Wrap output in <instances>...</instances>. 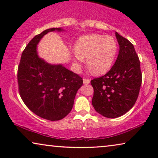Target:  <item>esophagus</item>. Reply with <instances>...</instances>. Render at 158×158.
<instances>
[{"mask_svg": "<svg viewBox=\"0 0 158 158\" xmlns=\"http://www.w3.org/2000/svg\"><path fill=\"white\" fill-rule=\"evenodd\" d=\"M83 83H85V84L90 83V80L87 79V78H84L83 79Z\"/></svg>", "mask_w": 158, "mask_h": 158, "instance_id": "1", "label": "esophagus"}]
</instances>
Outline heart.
Returning a JSON list of instances; mask_svg holds the SVG:
<instances>
[{"instance_id":"obj_1","label":"heart","mask_w":158,"mask_h":158,"mask_svg":"<svg viewBox=\"0 0 158 158\" xmlns=\"http://www.w3.org/2000/svg\"><path fill=\"white\" fill-rule=\"evenodd\" d=\"M118 45L113 36L101 34H89L81 36L75 44V55L73 66L81 70L83 60L96 75L106 73L111 68L117 53Z\"/></svg>"}]
</instances>
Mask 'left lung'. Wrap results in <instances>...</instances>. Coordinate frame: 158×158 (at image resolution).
<instances>
[{"label":"left lung","instance_id":"1","mask_svg":"<svg viewBox=\"0 0 158 158\" xmlns=\"http://www.w3.org/2000/svg\"><path fill=\"white\" fill-rule=\"evenodd\" d=\"M119 52L115 63L103 76L94 78L93 106L107 118L126 114L135 104L142 84V72L133 44L116 32Z\"/></svg>","mask_w":158,"mask_h":158}]
</instances>
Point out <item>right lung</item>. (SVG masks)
Segmentation results:
<instances>
[{"mask_svg":"<svg viewBox=\"0 0 158 158\" xmlns=\"http://www.w3.org/2000/svg\"><path fill=\"white\" fill-rule=\"evenodd\" d=\"M62 31L52 28L37 34L21 54L18 66L19 92L30 111L41 118L58 121L72 110L77 90L83 78L62 64L52 65L38 57L36 45L49 31Z\"/></svg>","mask_w":158,"mask_h":158,"instance_id":"add662e5","label":"right lung"}]
</instances>
